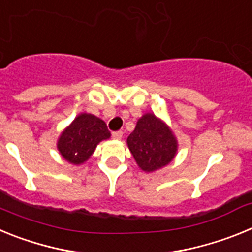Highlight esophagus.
I'll use <instances>...</instances> for the list:
<instances>
[{"mask_svg": "<svg viewBox=\"0 0 252 252\" xmlns=\"http://www.w3.org/2000/svg\"><path fill=\"white\" fill-rule=\"evenodd\" d=\"M122 135H124V132H122V131H115V132H112V137L116 140H121Z\"/></svg>", "mask_w": 252, "mask_h": 252, "instance_id": "obj_1", "label": "esophagus"}]
</instances>
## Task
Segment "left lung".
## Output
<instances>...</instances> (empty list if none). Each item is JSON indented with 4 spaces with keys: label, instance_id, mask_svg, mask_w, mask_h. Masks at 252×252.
I'll return each mask as SVG.
<instances>
[{
    "label": "left lung",
    "instance_id": "1",
    "mask_svg": "<svg viewBox=\"0 0 252 252\" xmlns=\"http://www.w3.org/2000/svg\"><path fill=\"white\" fill-rule=\"evenodd\" d=\"M127 145L144 171H155L174 159L178 142L174 133L154 113H145L127 137Z\"/></svg>",
    "mask_w": 252,
    "mask_h": 252
}]
</instances>
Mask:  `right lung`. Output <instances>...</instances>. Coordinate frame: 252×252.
<instances>
[{
	"instance_id": "right-lung-1",
	"label": "right lung",
	"mask_w": 252,
	"mask_h": 252,
	"mask_svg": "<svg viewBox=\"0 0 252 252\" xmlns=\"http://www.w3.org/2000/svg\"><path fill=\"white\" fill-rule=\"evenodd\" d=\"M110 136L104 121L91 113H81L62 132L57 146L66 161L79 165L90 159L102 140Z\"/></svg>"
}]
</instances>
